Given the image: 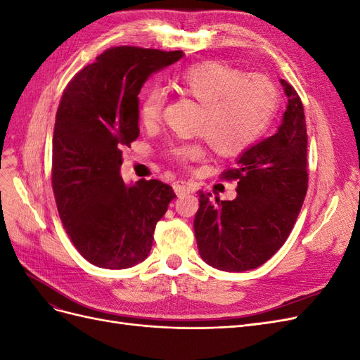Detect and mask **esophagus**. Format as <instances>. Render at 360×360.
<instances>
[{
	"label": "esophagus",
	"instance_id": "34e87169",
	"mask_svg": "<svg viewBox=\"0 0 360 360\" xmlns=\"http://www.w3.org/2000/svg\"><path fill=\"white\" fill-rule=\"evenodd\" d=\"M174 191H176V193L179 195V197H180V195L193 192L192 186H191L189 183H186V181H177L176 184H174Z\"/></svg>",
	"mask_w": 360,
	"mask_h": 360
}]
</instances>
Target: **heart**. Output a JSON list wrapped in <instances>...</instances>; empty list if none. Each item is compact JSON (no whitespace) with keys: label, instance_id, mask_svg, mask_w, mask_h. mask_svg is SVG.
I'll return each mask as SVG.
<instances>
[{"label":"heart","instance_id":"b5f03b06","mask_svg":"<svg viewBox=\"0 0 360 360\" xmlns=\"http://www.w3.org/2000/svg\"><path fill=\"white\" fill-rule=\"evenodd\" d=\"M174 86L201 105L195 129L205 135L221 155L240 153L252 146L267 129L278 106L276 85L264 75H248L219 63L197 64L180 72ZM167 90L151 84L141 96L138 114L144 126L160 118ZM169 155L179 162L204 156L195 141L171 144Z\"/></svg>","mask_w":360,"mask_h":360}]
</instances>
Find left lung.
Masks as SVG:
<instances>
[{
  "label": "left lung",
  "instance_id": "obj_1",
  "mask_svg": "<svg viewBox=\"0 0 360 360\" xmlns=\"http://www.w3.org/2000/svg\"><path fill=\"white\" fill-rule=\"evenodd\" d=\"M288 97L278 132L249 147L222 179L237 180L233 201L198 192L193 230L201 258L224 271L264 264L285 243L308 191V135L303 105L281 79Z\"/></svg>",
  "mask_w": 360,
  "mask_h": 360
}]
</instances>
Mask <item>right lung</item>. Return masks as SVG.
Returning a JSON list of instances; mask_svg holds the SVG:
<instances>
[{"instance_id": "obj_1", "label": "right lung", "mask_w": 360, "mask_h": 360, "mask_svg": "<svg viewBox=\"0 0 360 360\" xmlns=\"http://www.w3.org/2000/svg\"><path fill=\"white\" fill-rule=\"evenodd\" d=\"M181 51L106 49L63 93L52 138V189L78 252L103 269H127L150 254L156 224L176 198L169 184L120 176L122 148L139 136L138 94Z\"/></svg>"}]
</instances>
